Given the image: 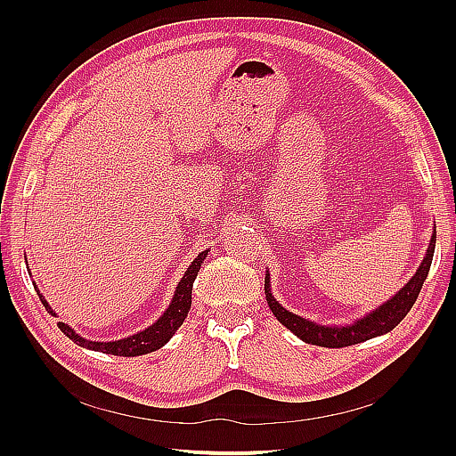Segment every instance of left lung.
Here are the masks:
<instances>
[{
	"label": "left lung",
	"instance_id": "1",
	"mask_svg": "<svg viewBox=\"0 0 456 456\" xmlns=\"http://www.w3.org/2000/svg\"><path fill=\"white\" fill-rule=\"evenodd\" d=\"M434 249H436V232L432 233L430 245H428L426 256L420 262L417 273L405 283V287L399 289L390 300H386L384 305H380L377 310L369 312L365 317H362V320H357L352 325H344V327L317 325L310 320H305V317L285 310L272 295L270 273L266 272L265 293H266L268 306L272 314L278 317L280 323H283L289 330H293L298 338H302L308 344H315V346L344 348V346H352V344H357V342L380 337L384 333H390V330L409 314L412 305H415V300L422 289V283L428 278V272H430Z\"/></svg>",
	"mask_w": 456,
	"mask_h": 456
}]
</instances>
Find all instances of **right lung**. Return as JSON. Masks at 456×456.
Segmentation results:
<instances>
[{
    "label": "right lung",
    "instance_id": "right-lung-1",
    "mask_svg": "<svg viewBox=\"0 0 456 456\" xmlns=\"http://www.w3.org/2000/svg\"><path fill=\"white\" fill-rule=\"evenodd\" d=\"M207 253H209V249L201 251L198 255V258L191 262L190 268L184 272L183 280L178 281V285H176V291H175V297L171 300L169 308L163 312V315L154 325H150L148 329L141 330V333H136V335L127 337V338H121V340H114V342H94V340H87L84 337H79L70 325H66L62 322H59L61 330L68 338L74 340L76 344H79L81 348H89V350L102 352V354L134 357V355H142V354H150L154 350H159L161 346H165V344L171 340V337L175 335V330L181 327L183 322L186 320L188 310L191 306V287H194V280H196V275L200 272V266L203 265ZM39 300L49 314L57 315L53 312V308L49 306V302L44 298V295H39Z\"/></svg>",
    "mask_w": 456,
    "mask_h": 456
}]
</instances>
